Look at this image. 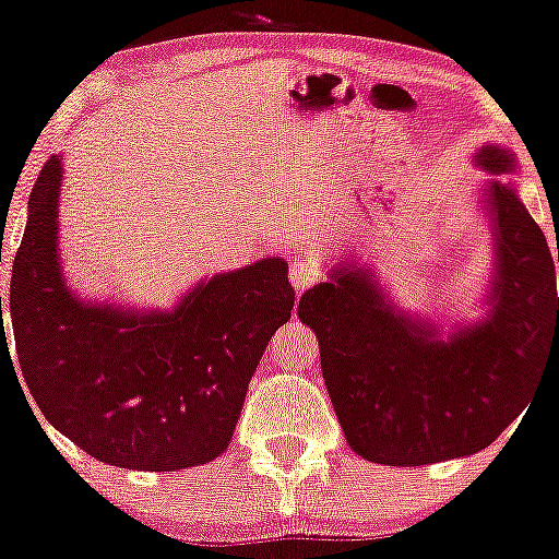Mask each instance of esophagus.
Listing matches in <instances>:
<instances>
[{"instance_id":"1","label":"esophagus","mask_w":559,"mask_h":559,"mask_svg":"<svg viewBox=\"0 0 559 559\" xmlns=\"http://www.w3.org/2000/svg\"><path fill=\"white\" fill-rule=\"evenodd\" d=\"M318 275H320V267L312 258H294L292 267H288V278H292V286L297 294L307 292V288L316 284Z\"/></svg>"}]
</instances>
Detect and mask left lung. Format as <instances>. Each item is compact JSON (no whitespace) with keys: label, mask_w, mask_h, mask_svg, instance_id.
Returning <instances> with one entry per match:
<instances>
[{"label":"left lung","mask_w":559,"mask_h":559,"mask_svg":"<svg viewBox=\"0 0 559 559\" xmlns=\"http://www.w3.org/2000/svg\"><path fill=\"white\" fill-rule=\"evenodd\" d=\"M476 165L489 173L480 202L493 239L478 320L444 331L409 316L352 252L299 299L346 444L370 463L409 467L480 452L528 407L549 352L559 357L555 260L518 186L502 178L518 170L515 155L486 144Z\"/></svg>","instance_id":"obj_1"}]
</instances>
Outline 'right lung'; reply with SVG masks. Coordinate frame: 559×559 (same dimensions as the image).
Segmentation results:
<instances>
[{
    "label": "right lung",
    "instance_id": "1",
    "mask_svg": "<svg viewBox=\"0 0 559 559\" xmlns=\"http://www.w3.org/2000/svg\"><path fill=\"white\" fill-rule=\"evenodd\" d=\"M60 189L55 155L31 191L10 284L17 362L38 409L115 467L165 473L221 457L262 352L292 318L286 260L202 278L170 310L83 299L62 271ZM0 320L4 333L2 297Z\"/></svg>",
    "mask_w": 559,
    "mask_h": 559
}]
</instances>
